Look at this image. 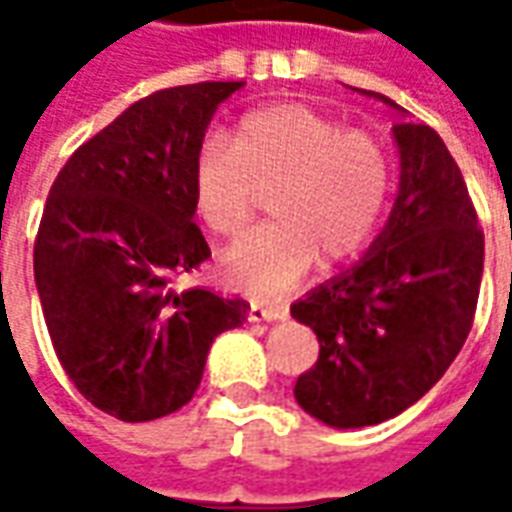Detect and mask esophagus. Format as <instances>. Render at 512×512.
I'll use <instances>...</instances> for the list:
<instances>
[{"label":"esophagus","mask_w":512,"mask_h":512,"mask_svg":"<svg viewBox=\"0 0 512 512\" xmlns=\"http://www.w3.org/2000/svg\"><path fill=\"white\" fill-rule=\"evenodd\" d=\"M288 315V304H277V301H249V321H279Z\"/></svg>","instance_id":"1"}]
</instances>
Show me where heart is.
Instances as JSON below:
<instances>
[{"label": "heart", "mask_w": 512, "mask_h": 512, "mask_svg": "<svg viewBox=\"0 0 512 512\" xmlns=\"http://www.w3.org/2000/svg\"><path fill=\"white\" fill-rule=\"evenodd\" d=\"M397 164L381 136L301 104L244 115L230 139H211L194 161L202 222L238 238L271 195L274 222L224 257V274L260 296L290 290L321 255L343 263L365 249L395 194Z\"/></svg>", "instance_id": "1"}]
</instances>
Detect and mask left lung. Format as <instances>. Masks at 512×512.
Wrapping results in <instances>:
<instances>
[{"label":"left lung","mask_w":512,"mask_h":512,"mask_svg":"<svg viewBox=\"0 0 512 512\" xmlns=\"http://www.w3.org/2000/svg\"><path fill=\"white\" fill-rule=\"evenodd\" d=\"M395 142L403 175L384 233L359 266L290 307L321 343L293 395L332 428L378 425L417 403L477 310L485 238L461 169L430 126L397 123Z\"/></svg>","instance_id":"8db88e82"}]
</instances>
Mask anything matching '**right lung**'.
<instances>
[{
    "label": "right lung",
    "instance_id": "1",
    "mask_svg": "<svg viewBox=\"0 0 512 512\" xmlns=\"http://www.w3.org/2000/svg\"><path fill=\"white\" fill-rule=\"evenodd\" d=\"M244 82L136 101L60 169L35 238V285L54 354L95 408L123 422L186 406L216 334L244 299L180 288L211 257L194 224V161L216 106Z\"/></svg>",
    "mask_w": 512,
    "mask_h": 512
}]
</instances>
